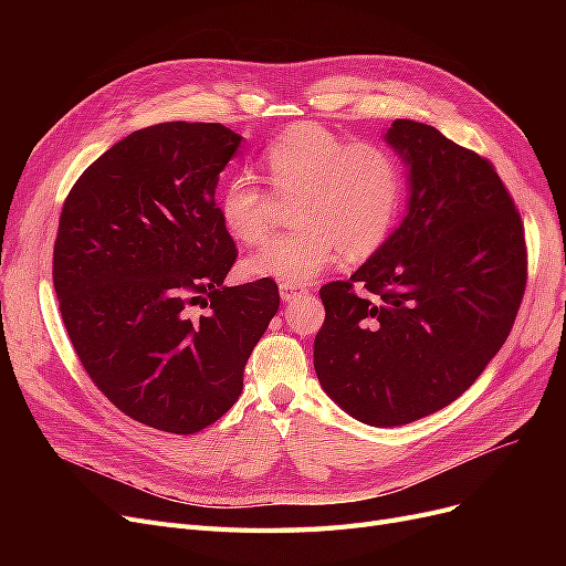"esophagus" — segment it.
Listing matches in <instances>:
<instances>
[{
	"instance_id": "esophagus-1",
	"label": "esophagus",
	"mask_w": 566,
	"mask_h": 566,
	"mask_svg": "<svg viewBox=\"0 0 566 566\" xmlns=\"http://www.w3.org/2000/svg\"><path fill=\"white\" fill-rule=\"evenodd\" d=\"M281 297L285 300V302H290V300H295V297H300L304 290H302V285H287V283H283L281 287Z\"/></svg>"
}]
</instances>
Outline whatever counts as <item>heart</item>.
<instances>
[{"label":"heart","instance_id":"b5f03b06","mask_svg":"<svg viewBox=\"0 0 566 566\" xmlns=\"http://www.w3.org/2000/svg\"><path fill=\"white\" fill-rule=\"evenodd\" d=\"M262 165L281 196H300L293 233L252 252L248 276L306 285L342 254L364 260L389 238L403 202V169L391 148L352 142L325 125L300 123L273 139ZM219 217L241 243H262L271 231L273 196L254 177L233 175L219 193Z\"/></svg>","mask_w":566,"mask_h":566}]
</instances>
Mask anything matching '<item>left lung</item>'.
Instances as JSON below:
<instances>
[{"instance_id": "obj_1", "label": "left lung", "mask_w": 566, "mask_h": 566, "mask_svg": "<svg viewBox=\"0 0 566 566\" xmlns=\"http://www.w3.org/2000/svg\"><path fill=\"white\" fill-rule=\"evenodd\" d=\"M382 139L408 169L406 214L349 281L321 287L314 368L345 413L397 427L453 403L499 354L522 304L526 248L489 160L416 119H394ZM354 282L376 297L358 298Z\"/></svg>"}]
</instances>
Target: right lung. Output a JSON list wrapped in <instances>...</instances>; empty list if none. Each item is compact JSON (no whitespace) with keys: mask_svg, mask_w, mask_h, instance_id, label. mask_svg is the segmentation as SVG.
<instances>
[{"mask_svg":"<svg viewBox=\"0 0 566 566\" xmlns=\"http://www.w3.org/2000/svg\"><path fill=\"white\" fill-rule=\"evenodd\" d=\"M243 136L217 123L136 129L94 160L67 193L54 287L67 337L94 385L123 413L172 434L219 420L279 285H224L235 243L214 205ZM211 304L193 319L190 306Z\"/></svg>","mask_w":566,"mask_h":566,"instance_id":"right-lung-1","label":"right lung"}]
</instances>
